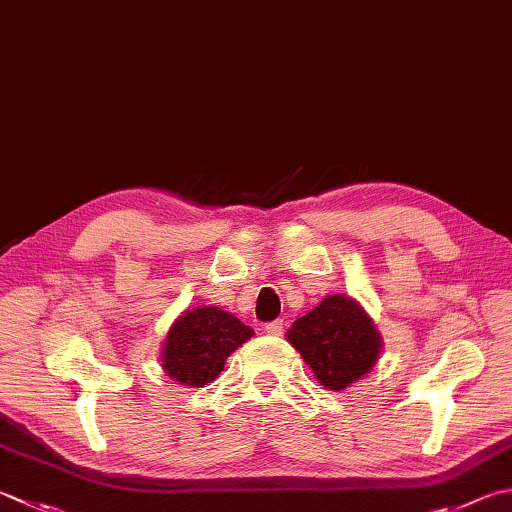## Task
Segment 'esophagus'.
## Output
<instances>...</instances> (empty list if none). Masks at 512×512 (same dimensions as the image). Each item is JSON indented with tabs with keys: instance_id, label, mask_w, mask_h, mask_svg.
<instances>
[{
	"instance_id": "1",
	"label": "esophagus",
	"mask_w": 512,
	"mask_h": 512,
	"mask_svg": "<svg viewBox=\"0 0 512 512\" xmlns=\"http://www.w3.org/2000/svg\"><path fill=\"white\" fill-rule=\"evenodd\" d=\"M284 327H286V322L280 318V320L268 322L266 327H264V331L268 333V336H282V333H284Z\"/></svg>"
}]
</instances>
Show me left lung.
Instances as JSON below:
<instances>
[{
  "label": "left lung",
  "instance_id": "obj_1",
  "mask_svg": "<svg viewBox=\"0 0 512 512\" xmlns=\"http://www.w3.org/2000/svg\"><path fill=\"white\" fill-rule=\"evenodd\" d=\"M286 340L300 351L320 383L340 392L371 371L383 349L365 309L347 295H327L286 331Z\"/></svg>",
  "mask_w": 512,
  "mask_h": 512
}]
</instances>
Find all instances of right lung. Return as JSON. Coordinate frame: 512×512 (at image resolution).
I'll use <instances>...</instances> for the list:
<instances>
[{
	"mask_svg": "<svg viewBox=\"0 0 512 512\" xmlns=\"http://www.w3.org/2000/svg\"><path fill=\"white\" fill-rule=\"evenodd\" d=\"M253 333L217 306L188 309L167 331L161 365L179 385L203 387L221 374L230 353L253 338Z\"/></svg>",
	"mask_w": 512,
	"mask_h": 512,
	"instance_id": "1",
	"label": "right lung"
}]
</instances>
